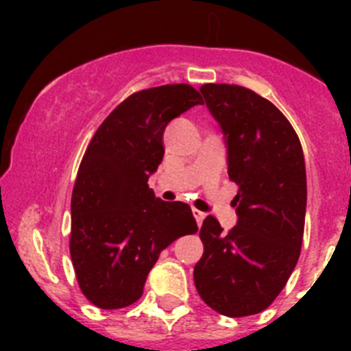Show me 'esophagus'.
<instances>
[{"label": "esophagus", "instance_id": "esophagus-1", "mask_svg": "<svg viewBox=\"0 0 351 351\" xmlns=\"http://www.w3.org/2000/svg\"><path fill=\"white\" fill-rule=\"evenodd\" d=\"M193 210V216H195V219H197V223L198 225H202V221L204 219H206V213H202V210H198V209H191Z\"/></svg>", "mask_w": 351, "mask_h": 351}]
</instances>
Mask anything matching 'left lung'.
<instances>
[{
  "instance_id": "obj_1",
  "label": "left lung",
  "mask_w": 351,
  "mask_h": 351,
  "mask_svg": "<svg viewBox=\"0 0 351 351\" xmlns=\"http://www.w3.org/2000/svg\"><path fill=\"white\" fill-rule=\"evenodd\" d=\"M200 91L226 138L239 219L228 234L214 216L204 219L195 287L219 315H256L280 295L300 255L308 198L302 145L280 108L255 91L235 84H204Z\"/></svg>"
}]
</instances>
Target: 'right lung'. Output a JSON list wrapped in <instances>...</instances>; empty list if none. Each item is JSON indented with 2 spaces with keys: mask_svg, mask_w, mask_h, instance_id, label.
<instances>
[{
  "mask_svg": "<svg viewBox=\"0 0 351 351\" xmlns=\"http://www.w3.org/2000/svg\"><path fill=\"white\" fill-rule=\"evenodd\" d=\"M202 104L190 84L142 89L93 135L71 193L70 255L80 291L96 308L137 302L161 251L198 230L190 206L156 198L147 179L163 160L167 125Z\"/></svg>",
  "mask_w": 351,
  "mask_h": 351,
  "instance_id": "obj_1",
  "label": "right lung"
}]
</instances>
